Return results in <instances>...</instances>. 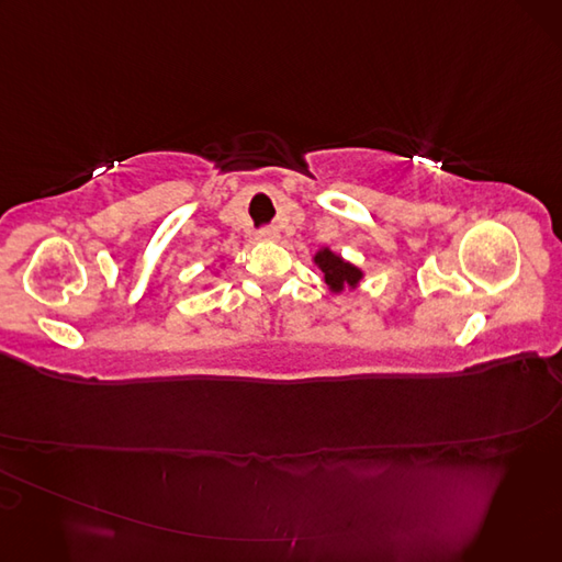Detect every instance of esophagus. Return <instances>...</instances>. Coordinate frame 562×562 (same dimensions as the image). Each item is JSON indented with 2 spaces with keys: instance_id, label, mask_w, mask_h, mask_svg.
<instances>
[{
  "instance_id": "1",
  "label": "esophagus",
  "mask_w": 562,
  "mask_h": 562,
  "mask_svg": "<svg viewBox=\"0 0 562 562\" xmlns=\"http://www.w3.org/2000/svg\"><path fill=\"white\" fill-rule=\"evenodd\" d=\"M278 236H280V232L273 225H266V227L257 229V239L259 241H278Z\"/></svg>"
}]
</instances>
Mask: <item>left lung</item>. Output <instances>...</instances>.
Returning <instances> with one entry per match:
<instances>
[{
    "label": "left lung",
    "instance_id": "1",
    "mask_svg": "<svg viewBox=\"0 0 562 562\" xmlns=\"http://www.w3.org/2000/svg\"><path fill=\"white\" fill-rule=\"evenodd\" d=\"M314 261L321 266V271L326 273V282L330 284L333 291H341L346 284L348 286H356L362 278L360 269H356V266L344 261L339 255L330 252V250H321L316 252Z\"/></svg>",
    "mask_w": 562,
    "mask_h": 562
}]
</instances>
